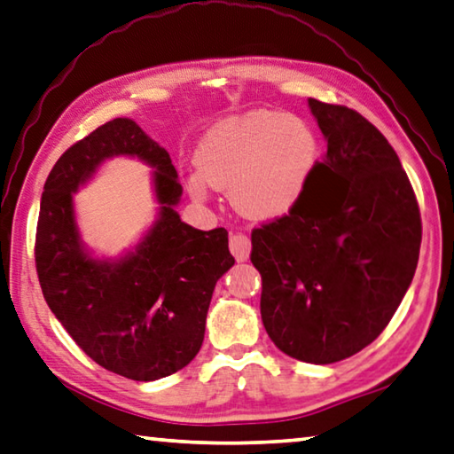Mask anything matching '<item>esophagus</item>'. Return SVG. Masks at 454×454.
<instances>
[{"label":"esophagus","mask_w":454,"mask_h":454,"mask_svg":"<svg viewBox=\"0 0 454 454\" xmlns=\"http://www.w3.org/2000/svg\"><path fill=\"white\" fill-rule=\"evenodd\" d=\"M250 250H252V244H250L248 236H246V234H232V236H230V252H232V255L238 262L248 260Z\"/></svg>","instance_id":"1"}]
</instances>
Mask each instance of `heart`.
I'll return each instance as SVG.
<instances>
[{
    "mask_svg": "<svg viewBox=\"0 0 454 454\" xmlns=\"http://www.w3.org/2000/svg\"><path fill=\"white\" fill-rule=\"evenodd\" d=\"M317 156L316 130L287 113L252 111L222 119L196 146L199 175L191 176V192L206 199L210 186H230V200L244 216L282 218L301 200Z\"/></svg>",
    "mask_w": 454,
    "mask_h": 454,
    "instance_id": "obj_1",
    "label": "heart"
}]
</instances>
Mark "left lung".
<instances>
[{
	"instance_id": "1",
	"label": "left lung",
	"mask_w": 454,
	"mask_h": 454,
	"mask_svg": "<svg viewBox=\"0 0 454 454\" xmlns=\"http://www.w3.org/2000/svg\"><path fill=\"white\" fill-rule=\"evenodd\" d=\"M327 141L298 206L252 230L263 327L279 351L327 365L389 324L413 282L421 212L379 129L343 105L308 98Z\"/></svg>"
}]
</instances>
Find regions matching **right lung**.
Returning a JSON list of instances; mask_svg holds the SVG:
<instances>
[{
	"label": "right lung",
	"instance_id": "right-lung-1",
	"mask_svg": "<svg viewBox=\"0 0 454 454\" xmlns=\"http://www.w3.org/2000/svg\"><path fill=\"white\" fill-rule=\"evenodd\" d=\"M119 153L155 168L161 212L135 253L97 261L80 244L72 192ZM180 194L168 153L135 121L113 119L59 156L41 196L35 268L47 306L95 364L133 381L191 364L202 348L214 286L234 266L226 230L184 224L175 210Z\"/></svg>",
	"mask_w": 454,
	"mask_h": 454
}]
</instances>
